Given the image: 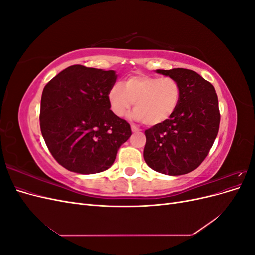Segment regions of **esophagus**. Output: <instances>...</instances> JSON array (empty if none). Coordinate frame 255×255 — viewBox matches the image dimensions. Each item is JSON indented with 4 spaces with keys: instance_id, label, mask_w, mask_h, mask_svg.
Masks as SVG:
<instances>
[{
    "instance_id": "1",
    "label": "esophagus",
    "mask_w": 255,
    "mask_h": 255,
    "mask_svg": "<svg viewBox=\"0 0 255 255\" xmlns=\"http://www.w3.org/2000/svg\"><path fill=\"white\" fill-rule=\"evenodd\" d=\"M130 128H132V130H133V132H140V128H138V127H136V126H134V125H132V126H130Z\"/></svg>"
}]
</instances>
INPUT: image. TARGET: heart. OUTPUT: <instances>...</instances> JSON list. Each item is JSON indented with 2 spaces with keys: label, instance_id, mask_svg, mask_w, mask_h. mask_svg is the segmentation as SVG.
Returning <instances> with one entry per match:
<instances>
[{
  "label": "heart",
  "instance_id": "b5f03b06",
  "mask_svg": "<svg viewBox=\"0 0 255 255\" xmlns=\"http://www.w3.org/2000/svg\"><path fill=\"white\" fill-rule=\"evenodd\" d=\"M182 98L179 81L170 76L138 74L132 75L120 84H115L107 92V102L116 117L122 118L134 103L132 117L143 121L149 127L158 126L170 119Z\"/></svg>",
  "mask_w": 255,
  "mask_h": 255
}]
</instances>
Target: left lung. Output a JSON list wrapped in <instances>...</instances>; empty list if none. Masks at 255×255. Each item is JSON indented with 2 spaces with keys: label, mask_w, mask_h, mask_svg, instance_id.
I'll use <instances>...</instances> for the list:
<instances>
[{
  "label": "left lung",
  "mask_w": 255,
  "mask_h": 255,
  "mask_svg": "<svg viewBox=\"0 0 255 255\" xmlns=\"http://www.w3.org/2000/svg\"><path fill=\"white\" fill-rule=\"evenodd\" d=\"M156 72L179 81L182 98L170 119L144 130L143 158L159 173L186 174L202 163L217 137V94L210 82L189 69H158Z\"/></svg>",
  "instance_id": "8db88e82"
}]
</instances>
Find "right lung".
<instances>
[{
  "label": "right lung",
  "instance_id": "right-lung-1",
  "mask_svg": "<svg viewBox=\"0 0 255 255\" xmlns=\"http://www.w3.org/2000/svg\"><path fill=\"white\" fill-rule=\"evenodd\" d=\"M114 70L73 65L44 86L40 129L52 156L69 171L92 174L109 169L132 135L128 123L111 112L107 92Z\"/></svg>",
  "mask_w": 255,
  "mask_h": 255
}]
</instances>
